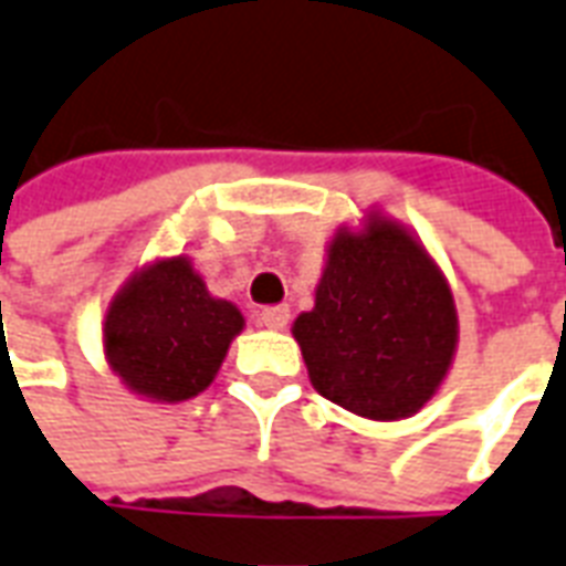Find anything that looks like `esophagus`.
<instances>
[{
	"label": "esophagus",
	"instance_id": "obj_1",
	"mask_svg": "<svg viewBox=\"0 0 566 566\" xmlns=\"http://www.w3.org/2000/svg\"><path fill=\"white\" fill-rule=\"evenodd\" d=\"M256 318L271 331H283L289 325V307H262Z\"/></svg>",
	"mask_w": 566,
	"mask_h": 566
}]
</instances>
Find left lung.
Returning a JSON list of instances; mask_svg holds the SVG:
<instances>
[{
	"label": "left lung",
	"mask_w": 566,
	"mask_h": 566,
	"mask_svg": "<svg viewBox=\"0 0 566 566\" xmlns=\"http://www.w3.org/2000/svg\"><path fill=\"white\" fill-rule=\"evenodd\" d=\"M310 385L369 420H402L436 397L460 343L453 292L418 235L381 211L339 227L316 304L292 325Z\"/></svg>",
	"instance_id": "left-lung-1"
}]
</instances>
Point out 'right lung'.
Returning a JSON list of instances; mask_svg holds the SVG:
<instances>
[{
    "mask_svg": "<svg viewBox=\"0 0 566 566\" xmlns=\"http://www.w3.org/2000/svg\"><path fill=\"white\" fill-rule=\"evenodd\" d=\"M241 331V310L214 298L190 259L167 256L134 271L113 295L104 355L130 394L185 402L214 381Z\"/></svg>",
    "mask_w": 566,
    "mask_h": 566,
    "instance_id": "obj_1",
    "label": "right lung"
}]
</instances>
